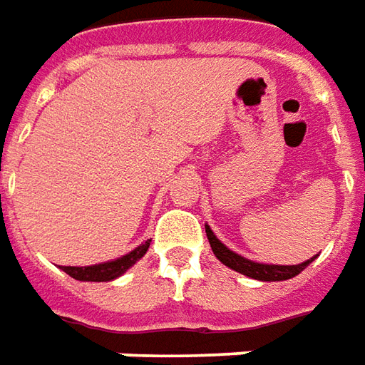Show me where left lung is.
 <instances>
[{
  "label": "left lung",
  "mask_w": 365,
  "mask_h": 365,
  "mask_svg": "<svg viewBox=\"0 0 365 365\" xmlns=\"http://www.w3.org/2000/svg\"><path fill=\"white\" fill-rule=\"evenodd\" d=\"M207 238H209V245L213 248L215 256L219 258V260L225 264V266H229L238 274H245L248 277H254V279H260V282H283V279H289V277H295L297 274H301L303 269L314 260L303 262V264H297V266H269V264H258V262H250L242 258V256H238L232 250H229L227 246L222 245L219 238L215 237L213 230L205 227Z\"/></svg>",
  "instance_id": "obj_1"
}]
</instances>
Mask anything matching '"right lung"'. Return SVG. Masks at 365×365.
I'll return each mask as SVG.
<instances>
[{
	"instance_id": "add662e5",
	"label": "right lung",
	"mask_w": 365,
	"mask_h": 365,
	"mask_svg": "<svg viewBox=\"0 0 365 365\" xmlns=\"http://www.w3.org/2000/svg\"><path fill=\"white\" fill-rule=\"evenodd\" d=\"M150 246V240H146L144 245L135 248L133 252H128L127 256H123L119 260L105 262V264H96V266H88V268H74V266H62V269L68 275H72L74 279L80 282H111L115 277H119L120 274H125L136 260H140L146 250Z\"/></svg>"
}]
</instances>
